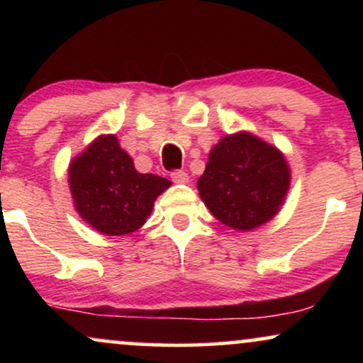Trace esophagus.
I'll list each match as a JSON object with an SVG mask.
<instances>
[{
  "label": "esophagus",
  "instance_id": "1",
  "mask_svg": "<svg viewBox=\"0 0 363 363\" xmlns=\"http://www.w3.org/2000/svg\"><path fill=\"white\" fill-rule=\"evenodd\" d=\"M170 177H172V181L176 184H187L189 182V176L186 172H182V170H176V172L170 174Z\"/></svg>",
  "mask_w": 363,
  "mask_h": 363
}]
</instances>
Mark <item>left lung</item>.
I'll return each instance as SVG.
<instances>
[{"mask_svg":"<svg viewBox=\"0 0 363 363\" xmlns=\"http://www.w3.org/2000/svg\"><path fill=\"white\" fill-rule=\"evenodd\" d=\"M290 187L283 153L251 133L227 135L211 148L198 191L227 227L252 230L280 211Z\"/></svg>","mask_w":363,"mask_h":363,"instance_id":"left-lung-1","label":"left lung"}]
</instances>
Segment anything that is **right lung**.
Here are the masks:
<instances>
[{
	"instance_id": "obj_1",
	"label": "right lung",
	"mask_w": 363,
	"mask_h": 363,
	"mask_svg": "<svg viewBox=\"0 0 363 363\" xmlns=\"http://www.w3.org/2000/svg\"><path fill=\"white\" fill-rule=\"evenodd\" d=\"M74 208L106 235H128L147 222L153 203L170 186L155 174H140L114 135L94 140L69 164Z\"/></svg>"
}]
</instances>
